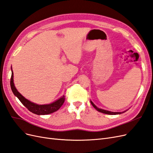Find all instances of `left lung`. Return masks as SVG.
Here are the masks:
<instances>
[{"mask_svg":"<svg viewBox=\"0 0 153 153\" xmlns=\"http://www.w3.org/2000/svg\"><path fill=\"white\" fill-rule=\"evenodd\" d=\"M91 103L92 104V105L94 106V108L96 110H98V112H101V113H103V114H108V115H117V114H123L125 112H126V111L128 110H124L123 111V112H111V111H108V110H104V109H101V108H100L98 107H97V106L93 103V102L91 100Z\"/></svg>","mask_w":153,"mask_h":153,"instance_id":"obj_1","label":"left lung"}]
</instances>
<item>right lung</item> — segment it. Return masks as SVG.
Instances as JSON below:
<instances>
[{
  "instance_id": "right-lung-1",
  "label": "right lung",
  "mask_w": 153,
  "mask_h": 153,
  "mask_svg": "<svg viewBox=\"0 0 153 153\" xmlns=\"http://www.w3.org/2000/svg\"><path fill=\"white\" fill-rule=\"evenodd\" d=\"M11 72L12 75L10 81V85L13 93L14 94V95L17 97L18 100L21 101V103L24 105L30 112L37 115H47L52 114L54 112H56V111L61 108V106L63 105L64 100H65V96H64V95L61 96V98H59L56 101H53V103L45 105L36 104L26 99L25 98H24V96H23L20 92L17 91L16 88L15 86L13 80V72L12 67Z\"/></svg>"
}]
</instances>
